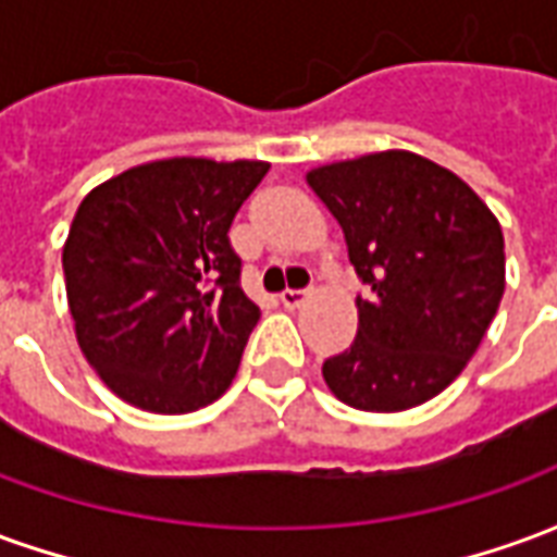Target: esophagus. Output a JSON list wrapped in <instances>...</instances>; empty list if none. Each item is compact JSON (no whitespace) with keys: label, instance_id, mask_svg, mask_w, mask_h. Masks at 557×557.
I'll list each match as a JSON object with an SVG mask.
<instances>
[{"label":"esophagus","instance_id":"esophagus-1","mask_svg":"<svg viewBox=\"0 0 557 557\" xmlns=\"http://www.w3.org/2000/svg\"><path fill=\"white\" fill-rule=\"evenodd\" d=\"M304 298H307V289H283L280 292V304H283V307H289V310L301 307Z\"/></svg>","mask_w":557,"mask_h":557}]
</instances>
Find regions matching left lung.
Instances as JSON below:
<instances>
[{"label":"left lung","mask_w":557,"mask_h":557,"mask_svg":"<svg viewBox=\"0 0 557 557\" xmlns=\"http://www.w3.org/2000/svg\"><path fill=\"white\" fill-rule=\"evenodd\" d=\"M367 286L358 337L322 363L327 387L361 411L414 409L466 370L504 295V235L454 172L382 151L307 175Z\"/></svg>","instance_id":"8db88e82"}]
</instances>
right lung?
I'll return each instance as SVG.
<instances>
[{"label": "right lung", "mask_w": 557, "mask_h": 557, "mask_svg": "<svg viewBox=\"0 0 557 557\" xmlns=\"http://www.w3.org/2000/svg\"><path fill=\"white\" fill-rule=\"evenodd\" d=\"M268 163L154 160L79 202L62 268L79 349L113 394L184 414L226 394L259 322L230 226Z\"/></svg>", "instance_id": "right-lung-1"}]
</instances>
